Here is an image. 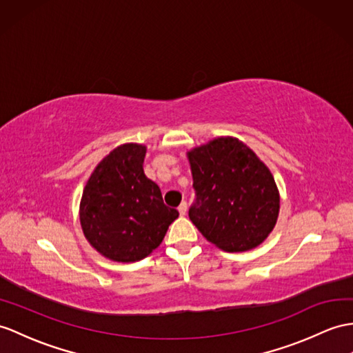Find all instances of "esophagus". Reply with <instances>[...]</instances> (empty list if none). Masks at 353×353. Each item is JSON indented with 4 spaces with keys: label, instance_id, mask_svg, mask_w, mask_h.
<instances>
[{
    "label": "esophagus",
    "instance_id": "34e87169",
    "mask_svg": "<svg viewBox=\"0 0 353 353\" xmlns=\"http://www.w3.org/2000/svg\"><path fill=\"white\" fill-rule=\"evenodd\" d=\"M178 211H179V214H181V216H185V212H187V202H183L181 205L178 206Z\"/></svg>",
    "mask_w": 353,
    "mask_h": 353
}]
</instances>
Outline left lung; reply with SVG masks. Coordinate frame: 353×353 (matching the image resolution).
<instances>
[{
  "label": "left lung",
  "instance_id": "left-lung-1",
  "mask_svg": "<svg viewBox=\"0 0 353 353\" xmlns=\"http://www.w3.org/2000/svg\"><path fill=\"white\" fill-rule=\"evenodd\" d=\"M196 201L193 225L225 252L252 250L277 223L280 194L265 163L236 137H217L187 152Z\"/></svg>",
  "mask_w": 353,
  "mask_h": 353
}]
</instances>
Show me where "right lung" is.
I'll list each match as a JSON object with an SVG mask.
<instances>
[{
    "label": "right lung",
    "instance_id": "1",
    "mask_svg": "<svg viewBox=\"0 0 353 353\" xmlns=\"http://www.w3.org/2000/svg\"><path fill=\"white\" fill-rule=\"evenodd\" d=\"M147 147L124 143L94 169L83 188L79 219L85 238L110 261L136 262L161 244L179 212L169 208L147 178Z\"/></svg>",
    "mask_w": 353,
    "mask_h": 353
}]
</instances>
